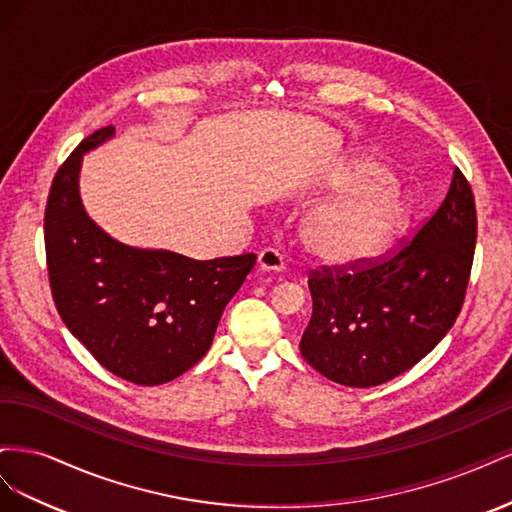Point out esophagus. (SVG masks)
<instances>
[{
  "instance_id": "1",
  "label": "esophagus",
  "mask_w": 512,
  "mask_h": 512,
  "mask_svg": "<svg viewBox=\"0 0 512 512\" xmlns=\"http://www.w3.org/2000/svg\"><path fill=\"white\" fill-rule=\"evenodd\" d=\"M256 265L260 271H282L284 269V258L280 252L271 250V247H267V250H262L258 254V260Z\"/></svg>"
}]
</instances>
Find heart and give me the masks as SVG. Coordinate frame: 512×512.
Wrapping results in <instances>:
<instances>
[{
	"mask_svg": "<svg viewBox=\"0 0 512 512\" xmlns=\"http://www.w3.org/2000/svg\"><path fill=\"white\" fill-rule=\"evenodd\" d=\"M324 192L346 194L316 205L299 224V243L318 265H371L391 250L408 224V200L393 185L391 168L371 153L356 156Z\"/></svg>",
	"mask_w": 512,
	"mask_h": 512,
	"instance_id": "heart-1",
	"label": "heart"
}]
</instances>
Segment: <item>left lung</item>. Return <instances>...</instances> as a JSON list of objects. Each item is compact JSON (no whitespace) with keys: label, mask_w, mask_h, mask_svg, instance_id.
I'll list each match as a JSON object with an SVG mask.
<instances>
[{"label":"left lung","mask_w":512,"mask_h":512,"mask_svg":"<svg viewBox=\"0 0 512 512\" xmlns=\"http://www.w3.org/2000/svg\"><path fill=\"white\" fill-rule=\"evenodd\" d=\"M474 245V196L455 168L438 211L395 256L354 273H312L314 309L299 344L303 359L352 389L404 374L455 324Z\"/></svg>","instance_id":"8db88e82"}]
</instances>
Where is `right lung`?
<instances>
[{"label":"right lung","instance_id":"1","mask_svg":"<svg viewBox=\"0 0 512 512\" xmlns=\"http://www.w3.org/2000/svg\"><path fill=\"white\" fill-rule=\"evenodd\" d=\"M113 136V126L87 136L57 170L44 213L46 262L68 331L117 378L156 386L207 354L256 256L194 260L102 230L83 207L79 175L85 153Z\"/></svg>","mask_w":512,"mask_h":512}]
</instances>
